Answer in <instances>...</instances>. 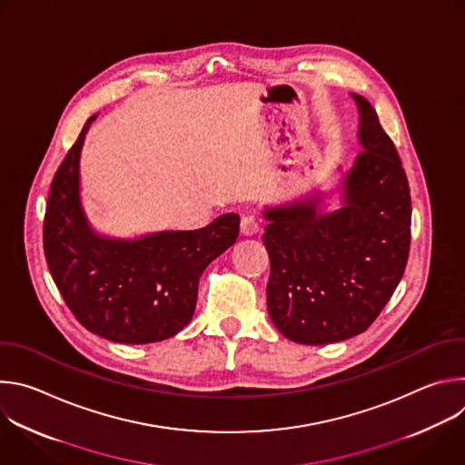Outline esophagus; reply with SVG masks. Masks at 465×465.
<instances>
[{"instance_id":"1","label":"esophagus","mask_w":465,"mask_h":465,"mask_svg":"<svg viewBox=\"0 0 465 465\" xmlns=\"http://www.w3.org/2000/svg\"><path fill=\"white\" fill-rule=\"evenodd\" d=\"M259 232V221L253 215H244L241 219V233L242 235H253Z\"/></svg>"}]
</instances>
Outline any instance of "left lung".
<instances>
[{
    "label": "left lung",
    "mask_w": 465,
    "mask_h": 465,
    "mask_svg": "<svg viewBox=\"0 0 465 465\" xmlns=\"http://www.w3.org/2000/svg\"><path fill=\"white\" fill-rule=\"evenodd\" d=\"M359 108V143L351 169L327 210L323 191L267 206L262 242L271 255L269 314L292 342L320 346L366 331L400 285L411 248V189L400 154L373 106ZM342 171V169H339Z\"/></svg>",
    "instance_id": "8db88e82"
}]
</instances>
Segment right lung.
I'll use <instances>...</instances> for the list:
<instances>
[{
    "mask_svg": "<svg viewBox=\"0 0 465 465\" xmlns=\"http://www.w3.org/2000/svg\"><path fill=\"white\" fill-rule=\"evenodd\" d=\"M92 115L60 163L47 198L44 253L65 305L94 335L119 344L174 337L191 322L198 282L239 235V215L201 230H163L134 239L95 232L81 201V151Z\"/></svg>",
    "mask_w": 465,
    "mask_h": 465,
    "instance_id": "1",
    "label": "right lung"
}]
</instances>
